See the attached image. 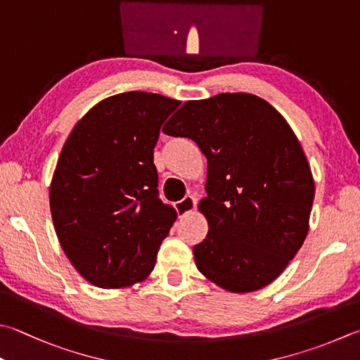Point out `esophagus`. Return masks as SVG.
Returning a JSON list of instances; mask_svg holds the SVG:
<instances>
[{
    "label": "esophagus",
    "mask_w": 360,
    "mask_h": 360,
    "mask_svg": "<svg viewBox=\"0 0 360 360\" xmlns=\"http://www.w3.org/2000/svg\"><path fill=\"white\" fill-rule=\"evenodd\" d=\"M195 205H197V200H195L192 195H186L181 201L176 202L174 207H176V212H178L181 217H184V215L193 212Z\"/></svg>",
    "instance_id": "obj_1"
}]
</instances>
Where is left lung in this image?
<instances>
[{"label": "left lung", "instance_id": "left-lung-1", "mask_svg": "<svg viewBox=\"0 0 360 360\" xmlns=\"http://www.w3.org/2000/svg\"><path fill=\"white\" fill-rule=\"evenodd\" d=\"M187 136L207 159L198 211L207 234L195 264L230 292L272 283L309 233L315 181L290 124L269 102L248 93L188 101L163 126Z\"/></svg>", "mask_w": 360, "mask_h": 360}]
</instances>
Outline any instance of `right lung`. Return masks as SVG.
Returning a JSON list of instances; mask_svg holds the SVG:
<instances>
[{
  "instance_id": "right-lung-1",
  "label": "right lung",
  "mask_w": 360,
  "mask_h": 360,
  "mask_svg": "<svg viewBox=\"0 0 360 360\" xmlns=\"http://www.w3.org/2000/svg\"><path fill=\"white\" fill-rule=\"evenodd\" d=\"M169 97L129 91L89 110L69 134L50 182V211L75 271L103 290L143 282L153 272L176 211L158 193L154 146Z\"/></svg>"
}]
</instances>
